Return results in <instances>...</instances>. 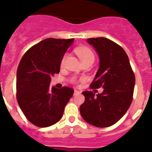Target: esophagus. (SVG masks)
<instances>
[{
    "label": "esophagus",
    "instance_id": "1",
    "mask_svg": "<svg viewBox=\"0 0 152 152\" xmlns=\"http://www.w3.org/2000/svg\"><path fill=\"white\" fill-rule=\"evenodd\" d=\"M78 94H80V92L78 91H77V90H75V91H74V95Z\"/></svg>",
    "mask_w": 152,
    "mask_h": 152
}]
</instances>
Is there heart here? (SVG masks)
Returning <instances> with one entry per match:
<instances>
[{"label": "heart", "mask_w": 152, "mask_h": 152, "mask_svg": "<svg viewBox=\"0 0 152 152\" xmlns=\"http://www.w3.org/2000/svg\"><path fill=\"white\" fill-rule=\"evenodd\" d=\"M76 53L80 58V61H94V55L92 51L88 48H86V47L77 48L76 49ZM64 58L61 61V64H63V62H64Z\"/></svg>", "instance_id": "1"}]
</instances>
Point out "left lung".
I'll return each instance as SVG.
<instances>
[{"instance_id": "obj_1", "label": "left lung", "mask_w": 152, "mask_h": 152, "mask_svg": "<svg viewBox=\"0 0 152 152\" xmlns=\"http://www.w3.org/2000/svg\"><path fill=\"white\" fill-rule=\"evenodd\" d=\"M96 50L100 66L91 88L103 87L101 94L82 92L85 100L80 107L83 119L96 127L113 126L128 110L132 101L135 78L124 49L107 38L87 40Z\"/></svg>"}]
</instances>
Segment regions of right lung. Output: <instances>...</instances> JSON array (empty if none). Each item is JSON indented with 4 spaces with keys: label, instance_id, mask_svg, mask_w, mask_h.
Returning <instances> with one entry per match:
<instances>
[{
    "label": "right lung",
    "instance_id": "obj_1",
    "mask_svg": "<svg viewBox=\"0 0 152 152\" xmlns=\"http://www.w3.org/2000/svg\"><path fill=\"white\" fill-rule=\"evenodd\" d=\"M74 39L49 38L33 45L24 54L17 72V99L26 119L39 127L59 121L74 90L50 88L51 77L60 72L64 53Z\"/></svg>",
    "mask_w": 152,
    "mask_h": 152
}]
</instances>
